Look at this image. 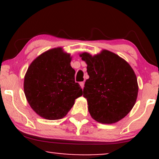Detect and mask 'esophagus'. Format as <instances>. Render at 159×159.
I'll use <instances>...</instances> for the list:
<instances>
[{
  "label": "esophagus",
  "mask_w": 159,
  "mask_h": 159,
  "mask_svg": "<svg viewBox=\"0 0 159 159\" xmlns=\"http://www.w3.org/2000/svg\"><path fill=\"white\" fill-rule=\"evenodd\" d=\"M80 86H81L82 89H84V82H81V83H80Z\"/></svg>",
  "instance_id": "esophagus-1"
}]
</instances>
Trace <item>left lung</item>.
Returning <instances> with one entry per match:
<instances>
[{"mask_svg":"<svg viewBox=\"0 0 159 159\" xmlns=\"http://www.w3.org/2000/svg\"><path fill=\"white\" fill-rule=\"evenodd\" d=\"M87 63L89 78L85 81L83 96L88 111L96 121L112 124L130 112L136 102L138 84L129 63L107 50L91 55L79 54Z\"/></svg>","mask_w":159,"mask_h":159,"instance_id":"left-lung-1","label":"left lung"}]
</instances>
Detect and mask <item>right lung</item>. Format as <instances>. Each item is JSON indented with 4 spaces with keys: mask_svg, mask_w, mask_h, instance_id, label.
<instances>
[{
    "mask_svg": "<svg viewBox=\"0 0 159 159\" xmlns=\"http://www.w3.org/2000/svg\"><path fill=\"white\" fill-rule=\"evenodd\" d=\"M71 61L70 54L58 47L40 54L27 69L24 92L31 108L44 119L63 118L83 94Z\"/></svg>",
    "mask_w": 159,
    "mask_h": 159,
    "instance_id": "obj_1",
    "label": "right lung"
}]
</instances>
